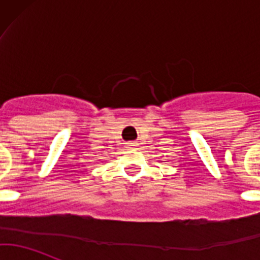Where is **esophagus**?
Wrapping results in <instances>:
<instances>
[{
  "label": "esophagus",
  "mask_w": 260,
  "mask_h": 260,
  "mask_svg": "<svg viewBox=\"0 0 260 260\" xmlns=\"http://www.w3.org/2000/svg\"><path fill=\"white\" fill-rule=\"evenodd\" d=\"M137 146H138L137 142H128L127 143V148H129V149L136 148V147H137Z\"/></svg>",
  "instance_id": "obj_1"
}]
</instances>
